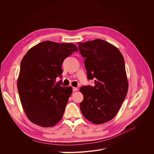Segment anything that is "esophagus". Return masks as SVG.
I'll return each instance as SVG.
<instances>
[{"label":"esophagus","mask_w":154,"mask_h":154,"mask_svg":"<svg viewBox=\"0 0 154 154\" xmlns=\"http://www.w3.org/2000/svg\"><path fill=\"white\" fill-rule=\"evenodd\" d=\"M78 91V88L77 87H73V91L75 92V91Z\"/></svg>","instance_id":"34e87169"}]
</instances>
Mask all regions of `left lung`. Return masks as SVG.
<instances>
[{
  "mask_svg": "<svg viewBox=\"0 0 154 154\" xmlns=\"http://www.w3.org/2000/svg\"><path fill=\"white\" fill-rule=\"evenodd\" d=\"M84 57L88 79L95 86H84L80 109L84 117L94 124L114 119L125 100L128 88L123 55L116 46L102 39L78 42Z\"/></svg>",
  "mask_w": 154,
  "mask_h": 154,
  "instance_id": "1",
  "label": "left lung"
}]
</instances>
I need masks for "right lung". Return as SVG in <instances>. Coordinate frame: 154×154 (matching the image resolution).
I'll use <instances>...</instances> for the list:
<instances>
[{
  "instance_id": "1",
  "label": "right lung",
  "mask_w": 154,
  "mask_h": 154,
  "mask_svg": "<svg viewBox=\"0 0 154 154\" xmlns=\"http://www.w3.org/2000/svg\"><path fill=\"white\" fill-rule=\"evenodd\" d=\"M75 51L78 48L74 44L44 41L23 56L17 89L23 109L32 123L50 127L62 119L72 87L55 82L62 74L63 60Z\"/></svg>"
}]
</instances>
